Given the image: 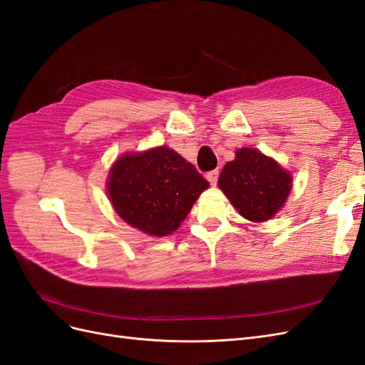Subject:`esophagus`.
<instances>
[{"instance_id": "esophagus-1", "label": "esophagus", "mask_w": 365, "mask_h": 365, "mask_svg": "<svg viewBox=\"0 0 365 365\" xmlns=\"http://www.w3.org/2000/svg\"><path fill=\"white\" fill-rule=\"evenodd\" d=\"M206 179H207V182H210L212 186L217 183V180H218V170H214V171H210L206 174Z\"/></svg>"}]
</instances>
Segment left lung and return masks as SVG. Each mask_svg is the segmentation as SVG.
<instances>
[{
    "mask_svg": "<svg viewBox=\"0 0 365 365\" xmlns=\"http://www.w3.org/2000/svg\"><path fill=\"white\" fill-rule=\"evenodd\" d=\"M218 188L245 218L259 223L283 207L292 190V177L258 150L240 148L235 159L223 166Z\"/></svg>",
    "mask_w": 365,
    "mask_h": 365,
    "instance_id": "1",
    "label": "left lung"
}]
</instances>
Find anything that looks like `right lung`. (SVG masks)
Instances as JSON below:
<instances>
[{
  "instance_id": "add662e5",
  "label": "right lung",
  "mask_w": 365,
  "mask_h": 365,
  "mask_svg": "<svg viewBox=\"0 0 365 365\" xmlns=\"http://www.w3.org/2000/svg\"><path fill=\"white\" fill-rule=\"evenodd\" d=\"M107 186L123 222L162 237L180 226L210 183L180 154L158 147L120 155L110 170Z\"/></svg>"
}]
</instances>
